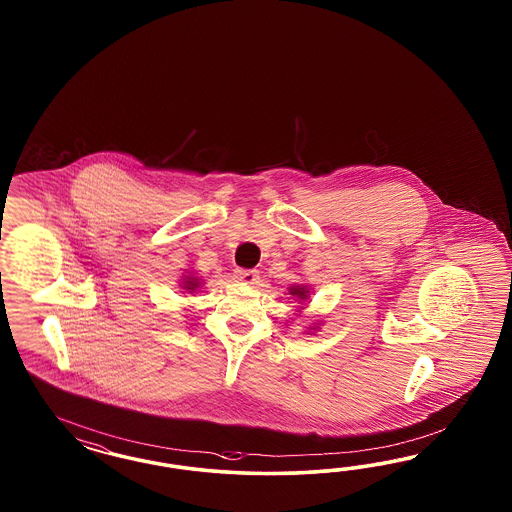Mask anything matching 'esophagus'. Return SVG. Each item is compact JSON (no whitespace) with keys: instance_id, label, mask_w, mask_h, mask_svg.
Here are the masks:
<instances>
[{"instance_id":"34e87169","label":"esophagus","mask_w":512,"mask_h":512,"mask_svg":"<svg viewBox=\"0 0 512 512\" xmlns=\"http://www.w3.org/2000/svg\"><path fill=\"white\" fill-rule=\"evenodd\" d=\"M234 278L238 281H244V283H255L259 279V272L257 270H246V268H236Z\"/></svg>"}]
</instances>
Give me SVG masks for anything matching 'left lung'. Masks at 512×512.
Segmentation results:
<instances>
[{
  "label": "left lung",
  "instance_id": "obj_1",
  "mask_svg": "<svg viewBox=\"0 0 512 512\" xmlns=\"http://www.w3.org/2000/svg\"><path fill=\"white\" fill-rule=\"evenodd\" d=\"M289 293L298 298V302H304L306 298H310V289L306 285H293L289 287Z\"/></svg>",
  "mask_w": 512,
  "mask_h": 512
}]
</instances>
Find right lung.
<instances>
[{"instance_id": "obj_1", "label": "right lung", "mask_w": 512, "mask_h": 512, "mask_svg": "<svg viewBox=\"0 0 512 512\" xmlns=\"http://www.w3.org/2000/svg\"><path fill=\"white\" fill-rule=\"evenodd\" d=\"M199 287H201V281H199V278L191 276V274H189V276H186V278H184V281H182V289H184V291H187V293H195V291H197Z\"/></svg>"}]
</instances>
